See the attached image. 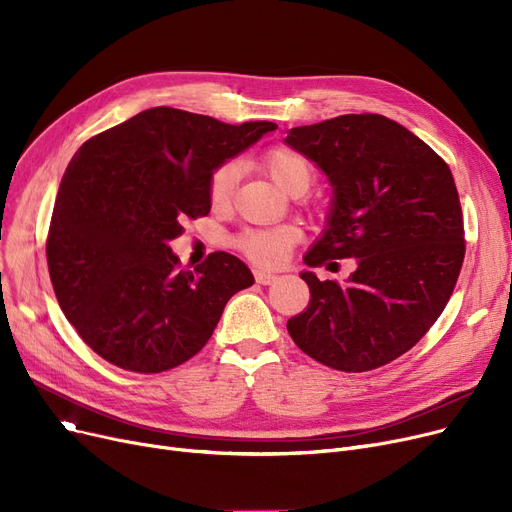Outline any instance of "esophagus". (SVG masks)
<instances>
[{"label":"esophagus","instance_id":"obj_1","mask_svg":"<svg viewBox=\"0 0 512 512\" xmlns=\"http://www.w3.org/2000/svg\"><path fill=\"white\" fill-rule=\"evenodd\" d=\"M276 274L274 272H267V270H255V280L259 282V284H272V282H276Z\"/></svg>","mask_w":512,"mask_h":512}]
</instances>
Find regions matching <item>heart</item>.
<instances>
[{"mask_svg": "<svg viewBox=\"0 0 512 512\" xmlns=\"http://www.w3.org/2000/svg\"><path fill=\"white\" fill-rule=\"evenodd\" d=\"M261 168L267 172L286 195H305L317 178L313 161L292 147H272L261 155ZM238 182V166L234 161H224L215 166L207 178V199L213 209H226L232 203ZM301 238L299 228L274 226V228H249L240 232L234 245L251 261L259 265L282 263L290 249Z\"/></svg>", "mask_w": 512, "mask_h": 512, "instance_id": "heart-1", "label": "heart"}]
</instances>
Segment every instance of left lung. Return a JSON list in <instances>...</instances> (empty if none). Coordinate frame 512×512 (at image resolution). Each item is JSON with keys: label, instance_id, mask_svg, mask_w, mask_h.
I'll use <instances>...</instances> for the list:
<instances>
[{"label": "left lung", "instance_id": "obj_1", "mask_svg": "<svg viewBox=\"0 0 512 512\" xmlns=\"http://www.w3.org/2000/svg\"><path fill=\"white\" fill-rule=\"evenodd\" d=\"M286 143L334 186L328 230L305 263L357 259L346 284L301 274L311 299L288 319V334L332 369H378L427 334L459 280L465 226L452 172L411 130L380 114L297 126Z\"/></svg>", "mask_w": 512, "mask_h": 512}]
</instances>
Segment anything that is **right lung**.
<instances>
[{"label": "right lung", "mask_w": 512, "mask_h": 512, "mask_svg": "<svg viewBox=\"0 0 512 512\" xmlns=\"http://www.w3.org/2000/svg\"><path fill=\"white\" fill-rule=\"evenodd\" d=\"M276 128L151 107L78 149L45 253L64 315L107 363L134 373L182 365L207 344L232 294L255 282L224 251L180 270L168 242L209 213L211 170Z\"/></svg>", "instance_id": "1"}]
</instances>
